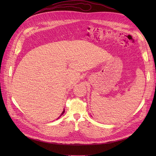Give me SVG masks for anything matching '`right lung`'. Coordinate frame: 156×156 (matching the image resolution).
Here are the masks:
<instances>
[{"label":"right lung","mask_w":156,"mask_h":156,"mask_svg":"<svg viewBox=\"0 0 156 156\" xmlns=\"http://www.w3.org/2000/svg\"><path fill=\"white\" fill-rule=\"evenodd\" d=\"M64 112H65V110H64H64H63V111H62V114H61V116H59V118H60V117H61V116H62V114H64Z\"/></svg>","instance_id":"obj_1"}]
</instances>
